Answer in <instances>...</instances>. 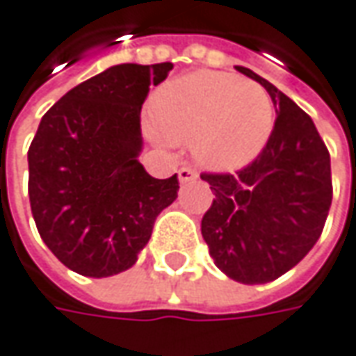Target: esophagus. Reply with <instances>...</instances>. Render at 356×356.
Listing matches in <instances>:
<instances>
[{
    "label": "esophagus",
    "instance_id": "obj_1",
    "mask_svg": "<svg viewBox=\"0 0 356 356\" xmlns=\"http://www.w3.org/2000/svg\"><path fill=\"white\" fill-rule=\"evenodd\" d=\"M195 179H197V171H195L193 167L185 165V167L179 169V181L181 183H189V181H195Z\"/></svg>",
    "mask_w": 356,
    "mask_h": 356
}]
</instances>
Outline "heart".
Listing matches in <instances>:
<instances>
[{"mask_svg":"<svg viewBox=\"0 0 356 356\" xmlns=\"http://www.w3.org/2000/svg\"><path fill=\"white\" fill-rule=\"evenodd\" d=\"M159 141H191L197 161L237 169L265 145L273 103L255 81L219 71H199L163 87L153 103Z\"/></svg>","mask_w":356,"mask_h":356,"instance_id":"obj_1","label":"heart"}]
</instances>
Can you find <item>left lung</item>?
I'll list each match as a JSON object with an SVG mask.
<instances>
[{"instance_id":"8db88e82","label":"left lung","mask_w":356,"mask_h":356,"mask_svg":"<svg viewBox=\"0 0 356 356\" xmlns=\"http://www.w3.org/2000/svg\"><path fill=\"white\" fill-rule=\"evenodd\" d=\"M277 107L269 139L235 173H201L213 191L201 233L215 265L233 281L279 279L323 233L332 201L331 155L313 119L283 91L247 67Z\"/></svg>"}]
</instances>
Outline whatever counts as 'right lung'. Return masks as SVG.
<instances>
[{
	"label": "right lung",
	"instance_id": "1",
	"mask_svg": "<svg viewBox=\"0 0 356 356\" xmlns=\"http://www.w3.org/2000/svg\"><path fill=\"white\" fill-rule=\"evenodd\" d=\"M173 63H123L67 91L41 117L27 151L39 235L67 269L101 279L135 265L179 191L137 161L141 105Z\"/></svg>",
	"mask_w": 356,
	"mask_h": 356
}]
</instances>
